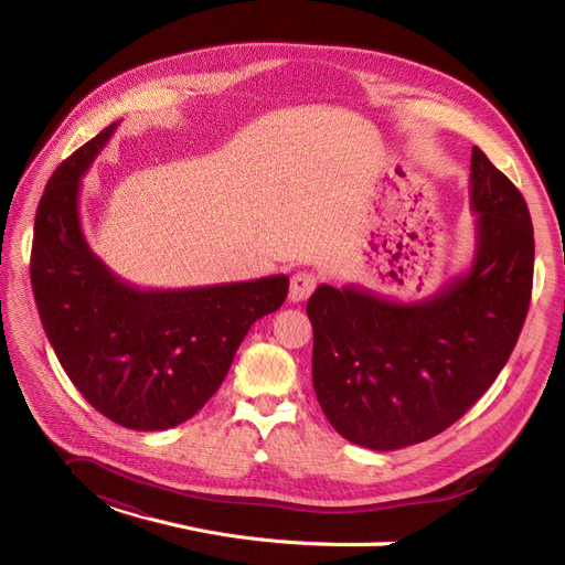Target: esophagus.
<instances>
[{
  "label": "esophagus",
  "mask_w": 565,
  "mask_h": 565,
  "mask_svg": "<svg viewBox=\"0 0 565 565\" xmlns=\"http://www.w3.org/2000/svg\"><path fill=\"white\" fill-rule=\"evenodd\" d=\"M318 285V278L313 276L311 270H299L292 276V285H289V299L292 301H303L309 299L311 292Z\"/></svg>",
  "instance_id": "esophagus-1"
}]
</instances>
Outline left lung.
Listing matches in <instances>:
<instances>
[{
    "instance_id": "left-lung-1",
    "label": "left lung",
    "mask_w": 565,
    "mask_h": 565,
    "mask_svg": "<svg viewBox=\"0 0 565 565\" xmlns=\"http://www.w3.org/2000/svg\"><path fill=\"white\" fill-rule=\"evenodd\" d=\"M469 198L471 268L434 297L405 303L320 285L306 303L318 403L355 446L398 450L446 431L516 347L533 289V221L481 148L471 150Z\"/></svg>"
}]
</instances>
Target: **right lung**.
<instances>
[{
	"label": "right lung",
	"instance_id": "obj_1",
	"mask_svg": "<svg viewBox=\"0 0 565 565\" xmlns=\"http://www.w3.org/2000/svg\"><path fill=\"white\" fill-rule=\"evenodd\" d=\"M117 122L49 179L35 216L30 280L67 377L100 415L134 431L191 419L224 382L252 324L278 311L287 276L191 289H141L87 245L79 185Z\"/></svg>",
	"mask_w": 565,
	"mask_h": 565
}]
</instances>
